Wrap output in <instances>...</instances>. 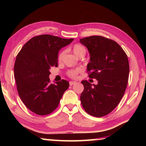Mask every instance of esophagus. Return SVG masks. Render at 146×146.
Masks as SVG:
<instances>
[{"label": "esophagus", "mask_w": 146, "mask_h": 146, "mask_svg": "<svg viewBox=\"0 0 146 146\" xmlns=\"http://www.w3.org/2000/svg\"><path fill=\"white\" fill-rule=\"evenodd\" d=\"M76 84V82H75V81H70V86H73L74 84Z\"/></svg>", "instance_id": "esophagus-1"}]
</instances>
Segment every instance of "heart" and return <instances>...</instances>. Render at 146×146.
Returning a JSON list of instances; mask_svg holds the SVG:
<instances>
[{
  "instance_id": "b5f03b06",
  "label": "heart",
  "mask_w": 146,
  "mask_h": 146,
  "mask_svg": "<svg viewBox=\"0 0 146 146\" xmlns=\"http://www.w3.org/2000/svg\"><path fill=\"white\" fill-rule=\"evenodd\" d=\"M73 52V53L75 54V55H76V56H79L81 55H84L86 54V49L84 48V47H83L82 45L80 44H75L73 46L72 48ZM63 52H61L60 54L58 55V60H60L62 59V57L63 56ZM81 71L80 69H77V70H71L69 71V76H71V77L73 78H75L77 74L78 73H80Z\"/></svg>"
}]
</instances>
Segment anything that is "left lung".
I'll return each instance as SVG.
<instances>
[{"instance_id": "left-lung-1", "label": "left lung", "mask_w": 146, "mask_h": 146, "mask_svg": "<svg viewBox=\"0 0 146 146\" xmlns=\"http://www.w3.org/2000/svg\"><path fill=\"white\" fill-rule=\"evenodd\" d=\"M87 48L90 62L87 65L89 77L96 78L97 85L87 80L81 83L84 90L80 95L82 107L89 114L101 117L111 112L122 99L129 73L127 55L114 40L101 36L80 39Z\"/></svg>"}]
</instances>
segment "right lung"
I'll return each mask as SVG.
<instances>
[{
  "label": "right lung",
  "mask_w": 146,
  "mask_h": 146,
  "mask_svg": "<svg viewBox=\"0 0 146 146\" xmlns=\"http://www.w3.org/2000/svg\"><path fill=\"white\" fill-rule=\"evenodd\" d=\"M73 40L42 35L27 42L17 55L14 66L17 91L24 104L32 112L48 115L58 106L70 84L65 80L50 84L49 70L58 66L59 51Z\"/></svg>",
  "instance_id": "1"
}]
</instances>
